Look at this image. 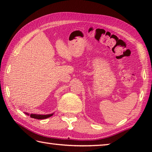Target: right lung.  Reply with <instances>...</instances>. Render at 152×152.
I'll list each match as a JSON object with an SVG mask.
<instances>
[{
  "instance_id": "right-lung-1",
  "label": "right lung",
  "mask_w": 152,
  "mask_h": 152,
  "mask_svg": "<svg viewBox=\"0 0 152 152\" xmlns=\"http://www.w3.org/2000/svg\"><path fill=\"white\" fill-rule=\"evenodd\" d=\"M25 114L27 115H30V117L31 118H34V119H47V118H49L52 116L53 115V113H51V114H48V115H37V114H29V113H25Z\"/></svg>"
}]
</instances>
